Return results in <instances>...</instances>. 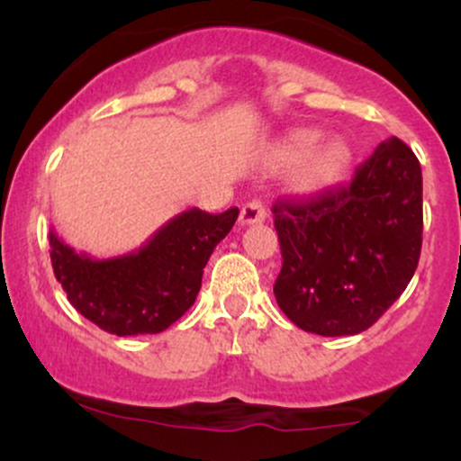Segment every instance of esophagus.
Returning <instances> with one entry per match:
<instances>
[{
    "label": "esophagus",
    "instance_id": "1",
    "mask_svg": "<svg viewBox=\"0 0 461 461\" xmlns=\"http://www.w3.org/2000/svg\"><path fill=\"white\" fill-rule=\"evenodd\" d=\"M264 219H267V210H264L262 201H249V203L242 205L240 216H238V223L256 225V223H262Z\"/></svg>",
    "mask_w": 461,
    "mask_h": 461
}]
</instances>
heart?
<instances>
[{
  "instance_id": "1",
  "label": "heart",
  "mask_w": 461,
  "mask_h": 461,
  "mask_svg": "<svg viewBox=\"0 0 461 461\" xmlns=\"http://www.w3.org/2000/svg\"><path fill=\"white\" fill-rule=\"evenodd\" d=\"M319 139L314 130H297L279 140L271 151L275 168H285L293 164L288 186L299 194L321 193L347 167L348 149L342 140H327L319 147H309Z\"/></svg>"
}]
</instances>
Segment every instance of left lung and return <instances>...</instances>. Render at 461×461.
Returning <instances> with one entry per match:
<instances>
[{
	"label": "left lung",
	"mask_w": 461,
	"mask_h": 461,
	"mask_svg": "<svg viewBox=\"0 0 461 461\" xmlns=\"http://www.w3.org/2000/svg\"><path fill=\"white\" fill-rule=\"evenodd\" d=\"M282 247L275 299L303 331L356 336L414 277L422 245V173L396 136L345 186L273 205Z\"/></svg>",
	"instance_id": "1"
}]
</instances>
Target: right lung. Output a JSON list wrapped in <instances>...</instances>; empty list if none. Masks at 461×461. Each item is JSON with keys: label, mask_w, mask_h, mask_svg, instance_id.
Segmentation results:
<instances>
[{"label": "right lung", "mask_w": 461, "mask_h": 461, "mask_svg": "<svg viewBox=\"0 0 461 461\" xmlns=\"http://www.w3.org/2000/svg\"><path fill=\"white\" fill-rule=\"evenodd\" d=\"M238 208L173 216L136 251L108 260L77 253L50 231L58 282L79 314L116 336L160 333L197 299L214 247L230 234Z\"/></svg>", "instance_id": "1"}]
</instances>
